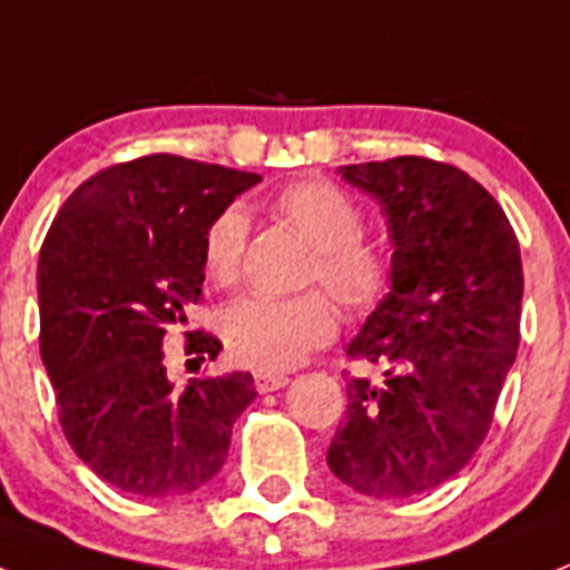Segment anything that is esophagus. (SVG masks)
Instances as JSON below:
<instances>
[{"mask_svg": "<svg viewBox=\"0 0 570 570\" xmlns=\"http://www.w3.org/2000/svg\"><path fill=\"white\" fill-rule=\"evenodd\" d=\"M289 382V376L284 374H255V389L261 394H269V391H281Z\"/></svg>", "mask_w": 570, "mask_h": 570, "instance_id": "esophagus-1", "label": "esophagus"}]
</instances>
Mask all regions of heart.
Segmentation results:
<instances>
[{
	"label": "heart",
	"instance_id": "1",
	"mask_svg": "<svg viewBox=\"0 0 570 570\" xmlns=\"http://www.w3.org/2000/svg\"><path fill=\"white\" fill-rule=\"evenodd\" d=\"M272 214L313 246L304 284H322L324 293L347 315H365L391 293V257L362 240L365 219L356 205L330 181H301L275 196ZM246 214L226 208L214 219L203 243L205 275L217 286L237 284L246 255ZM223 342L234 362L261 374H281L301 365L322 347L336 315L322 295L298 298H240L223 313Z\"/></svg>",
	"mask_w": 570,
	"mask_h": 570
}]
</instances>
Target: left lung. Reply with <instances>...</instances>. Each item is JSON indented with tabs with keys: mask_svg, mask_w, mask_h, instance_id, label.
Instances as JSON below:
<instances>
[{
	"mask_svg": "<svg viewBox=\"0 0 570 570\" xmlns=\"http://www.w3.org/2000/svg\"><path fill=\"white\" fill-rule=\"evenodd\" d=\"M389 223L391 293L347 356L382 380H347V411L327 449L333 475L371 499H411L449 481L490 432L519 351V240L470 174L400 156L338 167Z\"/></svg>",
	"mask_w": 570,
	"mask_h": 570,
	"instance_id": "8db88e82",
	"label": "left lung"
}]
</instances>
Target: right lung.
<instances>
[{
  "instance_id": "1",
  "label": "right lung",
  "mask_w": 570,
  "mask_h": 570,
  "mask_svg": "<svg viewBox=\"0 0 570 570\" xmlns=\"http://www.w3.org/2000/svg\"><path fill=\"white\" fill-rule=\"evenodd\" d=\"M257 181L156 153L86 179L46 234L40 353L60 425L80 461L130 495L176 499L208 484L257 396L243 371L176 389L161 351L203 295L205 232ZM185 338L199 358L223 351L208 333Z\"/></svg>"
}]
</instances>
